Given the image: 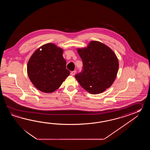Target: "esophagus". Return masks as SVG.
<instances>
[{
    "instance_id": "34e87169",
    "label": "esophagus",
    "mask_w": 150,
    "mask_h": 150,
    "mask_svg": "<svg viewBox=\"0 0 150 150\" xmlns=\"http://www.w3.org/2000/svg\"><path fill=\"white\" fill-rule=\"evenodd\" d=\"M76 73V71H72V72H71V76H74Z\"/></svg>"
}]
</instances>
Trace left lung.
Masks as SVG:
<instances>
[{"mask_svg":"<svg viewBox=\"0 0 150 150\" xmlns=\"http://www.w3.org/2000/svg\"><path fill=\"white\" fill-rule=\"evenodd\" d=\"M77 51L83 63V70L75 75L80 86L93 94L101 93L115 81L118 72V59L114 52L100 42H90L86 48Z\"/></svg>","mask_w":150,"mask_h":150,"instance_id":"8db88e82","label":"left lung"}]
</instances>
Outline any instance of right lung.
<instances>
[{"instance_id": "right-lung-1", "label": "right lung", "mask_w": 150, "mask_h": 150, "mask_svg": "<svg viewBox=\"0 0 150 150\" xmlns=\"http://www.w3.org/2000/svg\"><path fill=\"white\" fill-rule=\"evenodd\" d=\"M63 52L62 48L50 43L38 49L29 59V78L42 92H54L70 75Z\"/></svg>"}]
</instances>
